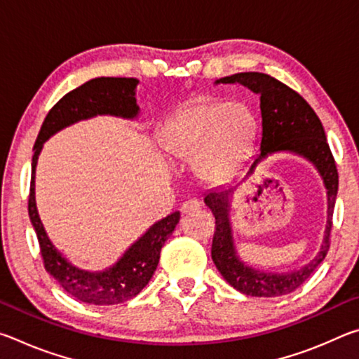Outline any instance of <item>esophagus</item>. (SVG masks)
<instances>
[{"label":"esophagus","mask_w":359,"mask_h":359,"mask_svg":"<svg viewBox=\"0 0 359 359\" xmlns=\"http://www.w3.org/2000/svg\"><path fill=\"white\" fill-rule=\"evenodd\" d=\"M199 210V203L196 199H188L184 204L180 205V212L182 214H191V212Z\"/></svg>","instance_id":"34e87169"}]
</instances>
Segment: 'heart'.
<instances>
[{"label":"heart","instance_id":"1","mask_svg":"<svg viewBox=\"0 0 359 359\" xmlns=\"http://www.w3.org/2000/svg\"><path fill=\"white\" fill-rule=\"evenodd\" d=\"M257 130V118L245 102L198 98L169 117L161 144L175 160L196 161L203 179L222 182L248 160Z\"/></svg>","mask_w":359,"mask_h":359}]
</instances>
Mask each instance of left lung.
I'll list each match as a JSON object with an SVG mask.
<instances>
[{"instance_id":"obj_1","label":"left lung","mask_w":359,"mask_h":359,"mask_svg":"<svg viewBox=\"0 0 359 359\" xmlns=\"http://www.w3.org/2000/svg\"><path fill=\"white\" fill-rule=\"evenodd\" d=\"M215 83H241L259 95L261 141L259 154L252 161L247 174H253L267 155L287 151L294 154L317 168L327 194V220L325 238L318 253L301 269L282 272H264L245 264L238 257L231 228L229 209L234 188H218L205 194L204 203L215 217V233L212 239V259L224 280L241 293L257 297H276L288 294L311 277L330 250L332 212L337 198L339 174L336 161L326 141L323 125L309 102L277 79L263 72H238L218 79Z\"/></svg>"}]
</instances>
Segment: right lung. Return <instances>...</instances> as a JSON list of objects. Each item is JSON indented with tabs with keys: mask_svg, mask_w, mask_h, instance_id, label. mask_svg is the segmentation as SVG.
<instances>
[{
	"mask_svg": "<svg viewBox=\"0 0 359 359\" xmlns=\"http://www.w3.org/2000/svg\"><path fill=\"white\" fill-rule=\"evenodd\" d=\"M137 83V79L133 77H96L66 93L48 111L33 147L28 214L38 236L44 267L66 293L76 297L77 301L95 304V306H114L133 299L141 293L154 276L160 261L161 247L179 223L180 212H172L171 215L151 224L109 269L101 272L82 271L72 266L53 247L42 226L34 198L36 165L47 139L76 121L92 118L96 115H114L128 120L136 118L139 115L136 102Z\"/></svg>",
	"mask_w": 359,
	"mask_h": 359,
	"instance_id": "right-lung-1",
	"label": "right lung"
}]
</instances>
